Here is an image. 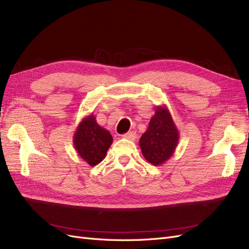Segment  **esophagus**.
I'll return each mask as SVG.
<instances>
[{
	"label": "esophagus",
	"mask_w": 249,
	"mask_h": 249,
	"mask_svg": "<svg viewBox=\"0 0 249 249\" xmlns=\"http://www.w3.org/2000/svg\"><path fill=\"white\" fill-rule=\"evenodd\" d=\"M123 138H124V139H127V140L133 141V140L136 138V133H135L134 131H129V132H127V133L123 134Z\"/></svg>",
	"instance_id": "obj_1"
}]
</instances>
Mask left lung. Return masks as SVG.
<instances>
[{
	"label": "left lung",
	"instance_id": "8db88e82",
	"mask_svg": "<svg viewBox=\"0 0 249 249\" xmlns=\"http://www.w3.org/2000/svg\"><path fill=\"white\" fill-rule=\"evenodd\" d=\"M179 139V130L170 110L165 106H158L150 120L147 131L142 135L140 147L147 161L157 166L173 156Z\"/></svg>",
	"mask_w": 249,
	"mask_h": 249
}]
</instances>
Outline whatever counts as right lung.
Masks as SVG:
<instances>
[{"mask_svg":"<svg viewBox=\"0 0 249 249\" xmlns=\"http://www.w3.org/2000/svg\"><path fill=\"white\" fill-rule=\"evenodd\" d=\"M111 142L113 136L106 128L98 125L93 114L83 118L73 134L77 154L91 166L102 161Z\"/></svg>","mask_w":249,"mask_h":249,"instance_id":"add662e5","label":"right lung"}]
</instances>
